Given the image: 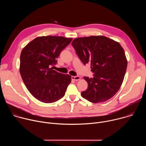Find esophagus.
<instances>
[{"mask_svg":"<svg viewBox=\"0 0 146 146\" xmlns=\"http://www.w3.org/2000/svg\"><path fill=\"white\" fill-rule=\"evenodd\" d=\"M80 79V77L76 76H72V80L74 81H78Z\"/></svg>","mask_w":146,"mask_h":146,"instance_id":"1","label":"esophagus"}]
</instances>
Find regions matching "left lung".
I'll return each mask as SVG.
<instances>
[{
  "mask_svg": "<svg viewBox=\"0 0 146 146\" xmlns=\"http://www.w3.org/2000/svg\"><path fill=\"white\" fill-rule=\"evenodd\" d=\"M72 45L81 61L91 64L94 77H84L88 82L82 98L97 103L111 98L119 90L127 68L124 50L117 41L103 36L74 39Z\"/></svg>",
  "mask_w": 146,
  "mask_h": 146,
  "instance_id": "1",
  "label": "left lung"
}]
</instances>
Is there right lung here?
Instances as JSON below:
<instances>
[{"label":"right lung","instance_id":"1","mask_svg":"<svg viewBox=\"0 0 146 146\" xmlns=\"http://www.w3.org/2000/svg\"><path fill=\"white\" fill-rule=\"evenodd\" d=\"M72 38L41 36L33 40L22 50L19 72L29 92L37 100L51 103L63 98L71 76L50 68Z\"/></svg>","mask_w":146,"mask_h":146}]
</instances>
